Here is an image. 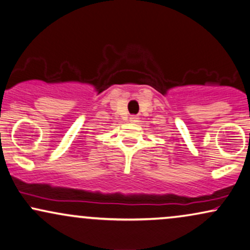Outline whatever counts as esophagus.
<instances>
[{"instance_id":"1","label":"esophagus","mask_w":250,"mask_h":250,"mask_svg":"<svg viewBox=\"0 0 250 250\" xmlns=\"http://www.w3.org/2000/svg\"><path fill=\"white\" fill-rule=\"evenodd\" d=\"M129 120H130L131 123H136L138 121V118L136 115H132V116H130V118H129Z\"/></svg>"}]
</instances>
